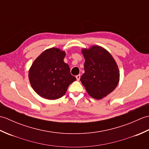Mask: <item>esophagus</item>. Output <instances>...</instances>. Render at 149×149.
<instances>
[{
    "label": "esophagus",
    "mask_w": 149,
    "mask_h": 149,
    "mask_svg": "<svg viewBox=\"0 0 149 149\" xmlns=\"http://www.w3.org/2000/svg\"><path fill=\"white\" fill-rule=\"evenodd\" d=\"M75 77H76L77 81H79L80 78H81V75H80L79 74V75H76V76H75Z\"/></svg>",
    "instance_id": "obj_1"
}]
</instances>
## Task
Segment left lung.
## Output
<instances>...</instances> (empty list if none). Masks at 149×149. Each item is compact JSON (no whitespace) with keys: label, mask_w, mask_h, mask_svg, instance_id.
I'll return each mask as SVG.
<instances>
[{"label":"left lung","mask_w":149,"mask_h":149,"mask_svg":"<svg viewBox=\"0 0 149 149\" xmlns=\"http://www.w3.org/2000/svg\"><path fill=\"white\" fill-rule=\"evenodd\" d=\"M84 73L80 80L90 95L101 99L115 89L120 72L116 63L107 50L98 45L82 49Z\"/></svg>","instance_id":"left-lung-1"}]
</instances>
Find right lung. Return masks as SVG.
Instances as JSON below:
<instances>
[{
	"instance_id": "add662e5",
	"label": "right lung",
	"mask_w": 149,
	"mask_h": 149,
	"mask_svg": "<svg viewBox=\"0 0 149 149\" xmlns=\"http://www.w3.org/2000/svg\"><path fill=\"white\" fill-rule=\"evenodd\" d=\"M65 55V51L53 47L34 60L29 71V79L40 96L49 100L59 99L76 80L71 75L68 65L63 61Z\"/></svg>"
}]
</instances>
